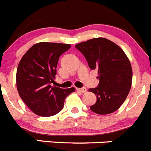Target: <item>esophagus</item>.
<instances>
[{"label":"esophagus","instance_id":"34e87169","mask_svg":"<svg viewBox=\"0 0 151 151\" xmlns=\"http://www.w3.org/2000/svg\"><path fill=\"white\" fill-rule=\"evenodd\" d=\"M77 90L79 91V92H82V93H84V92H86V89L85 87L82 88H77Z\"/></svg>","mask_w":151,"mask_h":151}]
</instances>
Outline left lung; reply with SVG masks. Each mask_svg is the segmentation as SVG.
Here are the masks:
<instances>
[{"mask_svg":"<svg viewBox=\"0 0 151 151\" xmlns=\"http://www.w3.org/2000/svg\"><path fill=\"white\" fill-rule=\"evenodd\" d=\"M76 47L84 56L91 70H98L99 84L89 89L97 101L90 109L98 114L117 111L126 101L132 83L131 63L122 48L103 37L77 44Z\"/></svg>","mask_w":151,"mask_h":151,"instance_id":"1","label":"left lung"}]
</instances>
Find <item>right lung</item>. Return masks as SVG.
I'll use <instances>...</instances> for the list:
<instances>
[{"mask_svg":"<svg viewBox=\"0 0 151 151\" xmlns=\"http://www.w3.org/2000/svg\"><path fill=\"white\" fill-rule=\"evenodd\" d=\"M71 47L69 44L42 42L34 45L23 55L16 74L17 89L27 106L41 117L58 114L67 96L75 88L50 86L56 75L59 56Z\"/></svg>","mask_w":151,"mask_h":151,"instance_id":"right-lung-1","label":"right lung"}]
</instances>
